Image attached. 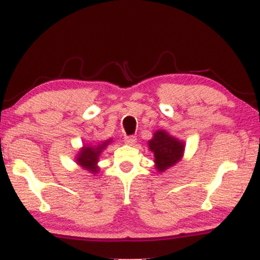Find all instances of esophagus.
Here are the masks:
<instances>
[{"label":"esophagus","mask_w":260,"mask_h":260,"mask_svg":"<svg viewBox=\"0 0 260 260\" xmlns=\"http://www.w3.org/2000/svg\"><path fill=\"white\" fill-rule=\"evenodd\" d=\"M124 142L129 145H135L136 142H137V137L136 136H125Z\"/></svg>","instance_id":"34e87169"}]
</instances>
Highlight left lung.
<instances>
[{"label": "left lung", "instance_id": "left-lung-1", "mask_svg": "<svg viewBox=\"0 0 260 260\" xmlns=\"http://www.w3.org/2000/svg\"><path fill=\"white\" fill-rule=\"evenodd\" d=\"M150 150L154 153V162L158 171H165L180 160L183 152V143L159 130L149 142Z\"/></svg>", "mask_w": 260, "mask_h": 260}]
</instances>
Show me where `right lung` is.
Returning a JSON list of instances; mask_svg holds the SVG:
<instances>
[{
    "label": "right lung",
    "mask_w": 260,
    "mask_h": 260,
    "mask_svg": "<svg viewBox=\"0 0 260 260\" xmlns=\"http://www.w3.org/2000/svg\"><path fill=\"white\" fill-rule=\"evenodd\" d=\"M109 141L105 142L103 144H100L98 146H85L83 149L80 151V154L78 155L77 161L79 165L85 167L86 170H88L91 173H96L98 167L96 162L99 160L100 153L103 150V147L107 146V144Z\"/></svg>",
    "instance_id": "right-lung-1"
}]
</instances>
